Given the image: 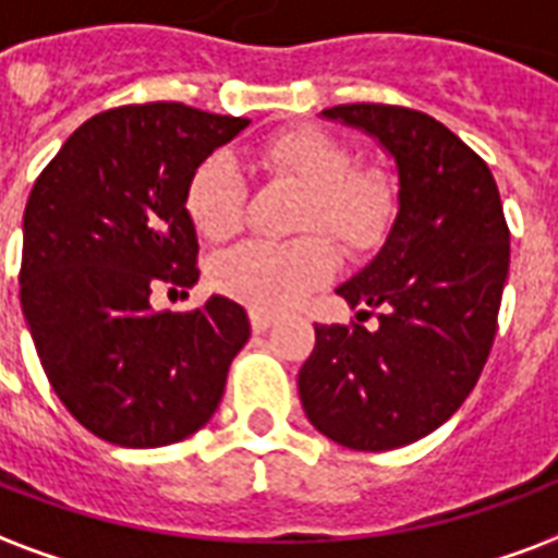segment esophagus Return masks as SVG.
<instances>
[{"label":"esophagus","mask_w":558,"mask_h":558,"mask_svg":"<svg viewBox=\"0 0 558 558\" xmlns=\"http://www.w3.org/2000/svg\"><path fill=\"white\" fill-rule=\"evenodd\" d=\"M271 322H275V316H271V313L251 311V328H254L257 333L268 331V328H271Z\"/></svg>","instance_id":"obj_1"}]
</instances>
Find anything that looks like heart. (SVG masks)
Wrapping results in <instances>:
<instances>
[{
  "label": "heart",
  "mask_w": 558,
  "mask_h": 558,
  "mask_svg": "<svg viewBox=\"0 0 558 558\" xmlns=\"http://www.w3.org/2000/svg\"><path fill=\"white\" fill-rule=\"evenodd\" d=\"M259 171L301 185L290 242H245L213 263L218 292L254 311H287L337 268L333 239L349 254L381 245L399 209V185L378 165H354L349 144L316 126L271 135L254 153ZM185 216L201 236L225 242L242 227L245 180L227 153H213L189 174Z\"/></svg>",
  "instance_id": "obj_1"
}]
</instances>
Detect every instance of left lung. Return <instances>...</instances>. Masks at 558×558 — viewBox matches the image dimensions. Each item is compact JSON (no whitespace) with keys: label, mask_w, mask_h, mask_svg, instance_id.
<instances>
[{"label":"left lung","mask_w":558,"mask_h":558,"mask_svg":"<svg viewBox=\"0 0 558 558\" xmlns=\"http://www.w3.org/2000/svg\"><path fill=\"white\" fill-rule=\"evenodd\" d=\"M322 114L393 156L399 216L378 257L337 290L369 311L316 325L301 405L333 444L384 452L444 426L476 387L509 278V225L485 159L426 111L349 102ZM373 312L369 332L360 322Z\"/></svg>","instance_id":"left-lung-1"}]
</instances>
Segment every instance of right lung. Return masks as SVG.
Returning a JSON list of instances; mask_svg holds the SVG:
<instances>
[{"label": "right lung", "instance_id": "1", "mask_svg": "<svg viewBox=\"0 0 558 558\" xmlns=\"http://www.w3.org/2000/svg\"><path fill=\"white\" fill-rule=\"evenodd\" d=\"M245 118L183 102L94 114L40 171L23 216L20 304L52 390L90 435L168 447L209 423L251 337L245 307L153 311L201 275L185 183Z\"/></svg>", "mask_w": 558, "mask_h": 558}]
</instances>
